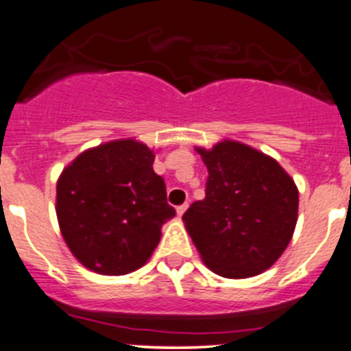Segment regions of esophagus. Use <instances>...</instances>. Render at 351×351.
Returning <instances> with one entry per match:
<instances>
[{"mask_svg":"<svg viewBox=\"0 0 351 351\" xmlns=\"http://www.w3.org/2000/svg\"><path fill=\"white\" fill-rule=\"evenodd\" d=\"M186 210H187V203H184V204H180V206H177V217H182V215L186 213Z\"/></svg>","mask_w":351,"mask_h":351,"instance_id":"34e87169","label":"esophagus"}]
</instances>
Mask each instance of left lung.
Segmentation results:
<instances>
[{"mask_svg": "<svg viewBox=\"0 0 351 351\" xmlns=\"http://www.w3.org/2000/svg\"><path fill=\"white\" fill-rule=\"evenodd\" d=\"M196 152L208 169L206 196L182 220L203 263L223 278L271 268L297 225L293 179L275 158L234 140Z\"/></svg>", "mask_w": 351, "mask_h": 351, "instance_id": "obj_1", "label": "left lung"}]
</instances>
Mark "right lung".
<instances>
[{
	"mask_svg": "<svg viewBox=\"0 0 351 351\" xmlns=\"http://www.w3.org/2000/svg\"><path fill=\"white\" fill-rule=\"evenodd\" d=\"M154 160V150L128 138L88 148L61 172L59 228L85 268L119 276L150 259L162 225L176 217Z\"/></svg>",
	"mask_w": 351,
	"mask_h": 351,
	"instance_id": "right-lung-1",
	"label": "right lung"
}]
</instances>
